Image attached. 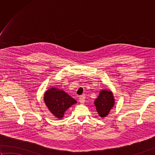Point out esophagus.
I'll return each mask as SVG.
<instances>
[{
	"label": "esophagus",
	"instance_id": "34e87169",
	"mask_svg": "<svg viewBox=\"0 0 155 155\" xmlns=\"http://www.w3.org/2000/svg\"><path fill=\"white\" fill-rule=\"evenodd\" d=\"M79 102H80V103L83 104V103H84V102H85V97H83V96L79 98Z\"/></svg>",
	"mask_w": 155,
	"mask_h": 155
}]
</instances>
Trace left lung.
I'll list each match as a JSON object with an SVG mask.
<instances>
[{"instance_id":"obj_1","label":"left lung","mask_w":155,"mask_h":155,"mask_svg":"<svg viewBox=\"0 0 155 155\" xmlns=\"http://www.w3.org/2000/svg\"><path fill=\"white\" fill-rule=\"evenodd\" d=\"M114 98L110 91L102 90L98 97L94 101L98 114L102 118L107 117L112 108L114 107Z\"/></svg>"}]
</instances>
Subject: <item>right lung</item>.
Listing matches in <instances>:
<instances>
[{
    "label": "right lung",
    "instance_id": "right-lung-1",
    "mask_svg": "<svg viewBox=\"0 0 155 155\" xmlns=\"http://www.w3.org/2000/svg\"><path fill=\"white\" fill-rule=\"evenodd\" d=\"M44 101L51 113L58 118L63 117L66 110L77 103V101L64 91L53 87L46 91Z\"/></svg>",
    "mask_w": 155,
    "mask_h": 155
}]
</instances>
